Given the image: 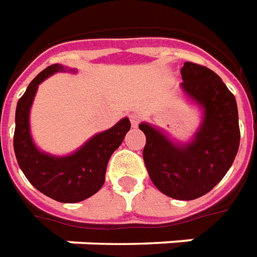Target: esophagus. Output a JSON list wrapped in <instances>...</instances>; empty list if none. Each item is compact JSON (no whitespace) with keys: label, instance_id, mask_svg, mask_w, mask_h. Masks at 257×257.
<instances>
[{"label":"esophagus","instance_id":"esophagus-1","mask_svg":"<svg viewBox=\"0 0 257 257\" xmlns=\"http://www.w3.org/2000/svg\"><path fill=\"white\" fill-rule=\"evenodd\" d=\"M129 119H131L132 126H138V123L141 121V114L139 112H132V114L129 115Z\"/></svg>","mask_w":257,"mask_h":257}]
</instances>
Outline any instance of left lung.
Listing matches in <instances>:
<instances>
[{"label": "left lung", "instance_id": "obj_1", "mask_svg": "<svg viewBox=\"0 0 257 257\" xmlns=\"http://www.w3.org/2000/svg\"><path fill=\"white\" fill-rule=\"evenodd\" d=\"M180 88L201 109L193 138L177 142L149 122L139 123L146 136L143 160L152 183L174 200H195L224 179L239 149L238 105L228 87L212 70L186 62Z\"/></svg>", "mask_w": 257, "mask_h": 257}]
</instances>
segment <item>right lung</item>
<instances>
[{
	"instance_id": "1",
	"label": "right lung",
	"mask_w": 257,
	"mask_h": 257,
	"mask_svg": "<svg viewBox=\"0 0 257 257\" xmlns=\"http://www.w3.org/2000/svg\"><path fill=\"white\" fill-rule=\"evenodd\" d=\"M59 71H71L52 64L41 71L19 98L15 111L14 151L21 170L36 190L59 202H78L94 195L105 181L108 160L123 141L131 122L125 116L112 128L91 136L78 149L66 156L41 151L31 134V108L39 84Z\"/></svg>"
}]
</instances>
